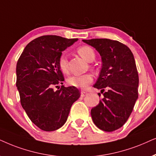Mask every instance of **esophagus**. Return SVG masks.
I'll list each match as a JSON object with an SVG mask.
<instances>
[{
    "mask_svg": "<svg viewBox=\"0 0 156 156\" xmlns=\"http://www.w3.org/2000/svg\"><path fill=\"white\" fill-rule=\"evenodd\" d=\"M87 94H88V93L86 92V91H84V90H82V91H81V96H82V97L85 96V95H86Z\"/></svg>",
    "mask_w": 156,
    "mask_h": 156,
    "instance_id": "1",
    "label": "esophagus"
}]
</instances>
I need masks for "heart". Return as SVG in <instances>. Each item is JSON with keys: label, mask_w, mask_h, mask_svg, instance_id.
Listing matches in <instances>:
<instances>
[{"label": "heart", "mask_w": 156, "mask_h": 156, "mask_svg": "<svg viewBox=\"0 0 156 156\" xmlns=\"http://www.w3.org/2000/svg\"><path fill=\"white\" fill-rule=\"evenodd\" d=\"M77 52L83 58L88 62H92L95 58L94 50L89 45H81L77 49ZM58 66L63 73L68 72V60L66 54L63 53L58 60ZM93 81V76L86 73L81 76H72L68 78V83L70 86L80 88H86Z\"/></svg>", "instance_id": "obj_1"}]
</instances>
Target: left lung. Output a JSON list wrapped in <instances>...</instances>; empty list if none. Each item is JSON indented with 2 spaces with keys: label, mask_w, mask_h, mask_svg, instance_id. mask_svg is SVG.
Segmentation results:
<instances>
[{
  "label": "left lung",
  "mask_w": 156,
  "mask_h": 156,
  "mask_svg": "<svg viewBox=\"0 0 156 156\" xmlns=\"http://www.w3.org/2000/svg\"><path fill=\"white\" fill-rule=\"evenodd\" d=\"M83 41L98 51L103 62L93 87L101 89L103 98L91 109L93 123L104 131H114L127 121L138 97L139 78L133 54L118 41L95 38Z\"/></svg>",
  "instance_id": "left-lung-1"
}]
</instances>
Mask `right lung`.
<instances>
[{"mask_svg": "<svg viewBox=\"0 0 156 156\" xmlns=\"http://www.w3.org/2000/svg\"><path fill=\"white\" fill-rule=\"evenodd\" d=\"M77 41L53 35L38 37L26 45L18 60L16 86L20 103L31 121L44 131L62 127L80 95L74 86L53 88L64 81L58 66L62 51Z\"/></svg>", "mask_w": 156, "mask_h": 156, "instance_id": "right-lung-1", "label": "right lung"}]
</instances>
